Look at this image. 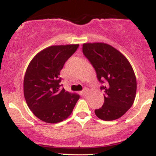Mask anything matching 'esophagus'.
<instances>
[{"label":"esophagus","mask_w":156,"mask_h":156,"mask_svg":"<svg viewBox=\"0 0 156 156\" xmlns=\"http://www.w3.org/2000/svg\"><path fill=\"white\" fill-rule=\"evenodd\" d=\"M87 89L84 88L83 89V91H82V94H83V95H86V94H87Z\"/></svg>","instance_id":"esophagus-1"}]
</instances>
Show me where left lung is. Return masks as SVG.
<instances>
[{
	"instance_id": "1",
	"label": "left lung",
	"mask_w": 156,
	"mask_h": 156,
	"mask_svg": "<svg viewBox=\"0 0 156 156\" xmlns=\"http://www.w3.org/2000/svg\"><path fill=\"white\" fill-rule=\"evenodd\" d=\"M83 55L95 70L104 103L94 113L99 119L112 121L119 119L133 105L136 92V79L128 59L108 44L85 43Z\"/></svg>"
}]
</instances>
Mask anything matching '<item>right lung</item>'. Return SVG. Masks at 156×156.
Segmentation results:
<instances>
[{
	"instance_id": "1",
	"label": "right lung",
	"mask_w": 156,
	"mask_h": 156,
	"mask_svg": "<svg viewBox=\"0 0 156 156\" xmlns=\"http://www.w3.org/2000/svg\"><path fill=\"white\" fill-rule=\"evenodd\" d=\"M79 44L54 45L39 52L28 65L23 83L27 104L37 117L57 123L72 113L80 96L61 90L59 75L64 64Z\"/></svg>"
}]
</instances>
